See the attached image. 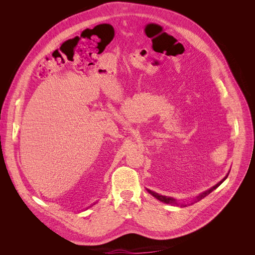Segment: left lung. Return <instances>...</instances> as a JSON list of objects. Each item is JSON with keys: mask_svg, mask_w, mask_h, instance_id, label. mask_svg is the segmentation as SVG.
I'll list each match as a JSON object with an SVG mask.
<instances>
[{"mask_svg": "<svg viewBox=\"0 0 255 255\" xmlns=\"http://www.w3.org/2000/svg\"><path fill=\"white\" fill-rule=\"evenodd\" d=\"M230 173V172H229ZM229 173H227V175L225 176V178L222 180V181H220L218 184H216L215 186L214 187H212L211 189H209V190H207V191H205V192H203V193H200L199 195H197L195 198H193V200H192V203H191V205L192 204H194V203H196V202H198V200H200L202 198H204V197H206L209 193H211L214 189H216L217 187L227 178V176H229ZM148 190V192L149 193H151L154 197H156L157 199H159L160 202H162V203H164V204H167V205H178V206H181V207H187V204H185L184 203V200L183 202L181 203V202H179V200H177V199H175L173 197H167V196H163V195H160V194H158V193H156V192H154V191H151V190H149V189H146Z\"/></svg>", "mask_w": 255, "mask_h": 255, "instance_id": "left-lung-1", "label": "left lung"}]
</instances>
